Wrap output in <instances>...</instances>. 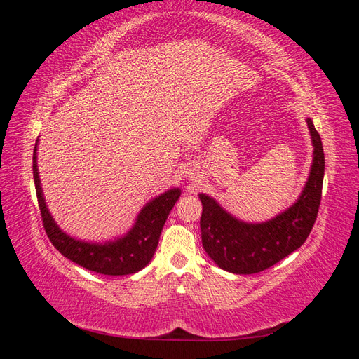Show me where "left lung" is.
Masks as SVG:
<instances>
[{"instance_id":"obj_1","label":"left lung","mask_w":359,"mask_h":359,"mask_svg":"<svg viewBox=\"0 0 359 359\" xmlns=\"http://www.w3.org/2000/svg\"><path fill=\"white\" fill-rule=\"evenodd\" d=\"M314 147L309 181L299 199L287 211L266 223H244L227 214L206 194L202 202L201 233L205 252L222 269L233 274H256L295 252L310 235L322 198L325 154L320 135L309 118Z\"/></svg>"}]
</instances>
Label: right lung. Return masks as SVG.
Returning <instances> with one entry per match:
<instances>
[{
    "mask_svg": "<svg viewBox=\"0 0 359 359\" xmlns=\"http://www.w3.org/2000/svg\"><path fill=\"white\" fill-rule=\"evenodd\" d=\"M36 151L37 145L32 154V175H34L43 227L53 247L72 262L104 276H127L147 266L156 253L161 229L173 205L178 201L181 190L172 189L147 203L137 215L133 229L121 240L106 244L82 243L64 233L52 220L41 194Z\"/></svg>",
    "mask_w": 359,
    "mask_h": 359,
    "instance_id": "1",
    "label": "right lung"
}]
</instances>
